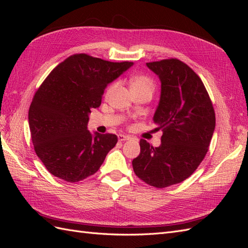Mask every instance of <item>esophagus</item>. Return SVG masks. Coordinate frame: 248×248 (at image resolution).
Returning <instances> with one entry per match:
<instances>
[{"label":"esophagus","mask_w":248,"mask_h":248,"mask_svg":"<svg viewBox=\"0 0 248 248\" xmlns=\"http://www.w3.org/2000/svg\"><path fill=\"white\" fill-rule=\"evenodd\" d=\"M130 138L128 136H124V134H119L118 136V140L119 141H125V140H128Z\"/></svg>","instance_id":"obj_1"}]
</instances>
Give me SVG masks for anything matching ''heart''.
<instances>
[{"label":"heart","mask_w":248,"mask_h":248,"mask_svg":"<svg viewBox=\"0 0 248 248\" xmlns=\"http://www.w3.org/2000/svg\"><path fill=\"white\" fill-rule=\"evenodd\" d=\"M116 85L117 84H112L108 88L107 93H106L107 97L109 96L111 94V92L114 91V89L116 88ZM130 87H131V90L141 89V90H148V91L152 92L155 88V84H154V80L150 77L145 76V74H140V76L134 77L131 79Z\"/></svg>","instance_id":"obj_1"}]
</instances>
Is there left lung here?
Here are the masks:
<instances>
[{
	"label": "left lung",
	"mask_w": 248,
	"mask_h": 248,
	"mask_svg": "<svg viewBox=\"0 0 248 248\" xmlns=\"http://www.w3.org/2000/svg\"><path fill=\"white\" fill-rule=\"evenodd\" d=\"M161 81L154 114L161 145L140 140V153L132 160L136 175L156 188L178 184L190 177L205 158L215 129V112L202 79L178 59L147 63Z\"/></svg>",
	"instance_id": "1"
}]
</instances>
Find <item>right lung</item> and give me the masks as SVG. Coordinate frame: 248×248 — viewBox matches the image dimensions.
Masks as SVG:
<instances>
[{
  "label": "right lung",
  "instance_id": "obj_1",
  "mask_svg": "<svg viewBox=\"0 0 248 248\" xmlns=\"http://www.w3.org/2000/svg\"><path fill=\"white\" fill-rule=\"evenodd\" d=\"M76 54L60 63L37 90L29 109L34 150L44 167L67 182L94 175L118 141L116 134L87 129L107 86L132 66Z\"/></svg>",
  "mask_w": 248,
  "mask_h": 248
}]
</instances>
